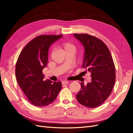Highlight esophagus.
<instances>
[{"label": "esophagus", "instance_id": "34e87169", "mask_svg": "<svg viewBox=\"0 0 133 133\" xmlns=\"http://www.w3.org/2000/svg\"><path fill=\"white\" fill-rule=\"evenodd\" d=\"M68 83H69V82L67 81V80H64V81L62 82L63 85H64V84H68Z\"/></svg>", "mask_w": 133, "mask_h": 133}]
</instances>
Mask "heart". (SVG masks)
Here are the masks:
<instances>
[{
  "label": "heart",
  "instance_id": "heart-1",
  "mask_svg": "<svg viewBox=\"0 0 133 133\" xmlns=\"http://www.w3.org/2000/svg\"><path fill=\"white\" fill-rule=\"evenodd\" d=\"M62 46L64 49V51L70 50V49H75V46L73 44L69 42H64L62 43Z\"/></svg>",
  "mask_w": 133,
  "mask_h": 133
}]
</instances>
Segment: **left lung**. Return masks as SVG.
Segmentation results:
<instances>
[{
    "mask_svg": "<svg viewBox=\"0 0 133 133\" xmlns=\"http://www.w3.org/2000/svg\"><path fill=\"white\" fill-rule=\"evenodd\" d=\"M85 48L83 68L90 73L91 81L76 95L82 105L94 108L102 105L110 95L115 82V69L110 52L101 40L88 34H74Z\"/></svg>",
    "mask_w": 133,
    "mask_h": 133,
    "instance_id": "obj_1",
    "label": "left lung"
}]
</instances>
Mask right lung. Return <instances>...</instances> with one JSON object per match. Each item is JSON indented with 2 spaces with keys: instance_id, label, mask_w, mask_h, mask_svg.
<instances>
[{
  "instance_id": "right-lung-1",
  "label": "right lung",
  "mask_w": 133,
  "mask_h": 133,
  "mask_svg": "<svg viewBox=\"0 0 133 133\" xmlns=\"http://www.w3.org/2000/svg\"><path fill=\"white\" fill-rule=\"evenodd\" d=\"M62 35H41L28 43L15 65L18 85L30 103L44 107L53 103L62 89L61 82L44 81L43 69L48 63V49Z\"/></svg>"
}]
</instances>
